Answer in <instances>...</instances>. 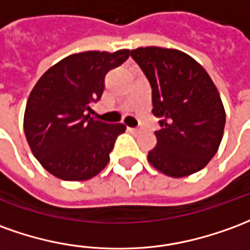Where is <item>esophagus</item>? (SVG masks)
Segmentation results:
<instances>
[{"label": "esophagus", "mask_w": 250, "mask_h": 250, "mask_svg": "<svg viewBox=\"0 0 250 250\" xmlns=\"http://www.w3.org/2000/svg\"><path fill=\"white\" fill-rule=\"evenodd\" d=\"M128 131H131V132H138V128H128Z\"/></svg>", "instance_id": "1"}]
</instances>
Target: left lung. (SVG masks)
Listing matches in <instances>:
<instances>
[{"label":"left lung","instance_id":"obj_1","mask_svg":"<svg viewBox=\"0 0 250 250\" xmlns=\"http://www.w3.org/2000/svg\"><path fill=\"white\" fill-rule=\"evenodd\" d=\"M131 57L151 85V112L161 118L149 162L170 177L202 170L219 149L226 123L215 83L202 64L174 48L139 47Z\"/></svg>","mask_w":250,"mask_h":250}]
</instances>
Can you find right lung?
<instances>
[{"mask_svg":"<svg viewBox=\"0 0 250 250\" xmlns=\"http://www.w3.org/2000/svg\"><path fill=\"white\" fill-rule=\"evenodd\" d=\"M130 50L71 54L51 66L29 93L24 112L25 138L40 165L66 181L95 177L107 167L122 123L90 116L100 100L104 77L130 57Z\"/></svg>","mask_w":250,"mask_h":250,"instance_id":"add662e5","label":"right lung"}]
</instances>
